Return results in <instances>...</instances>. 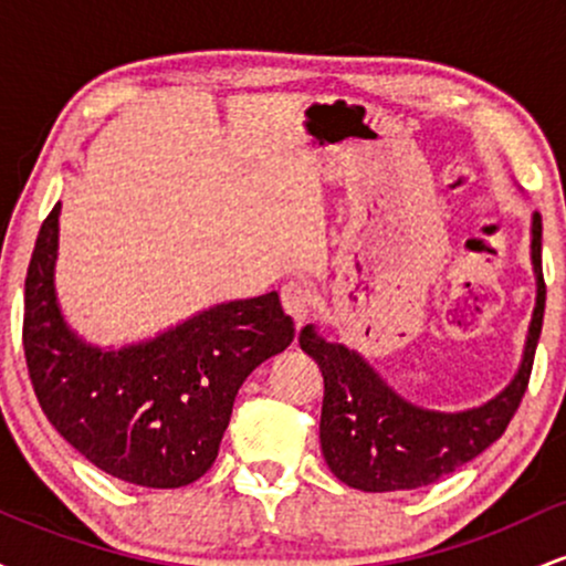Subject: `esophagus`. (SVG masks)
I'll use <instances>...</instances> for the list:
<instances>
[{
  "label": "esophagus",
  "mask_w": 566,
  "mask_h": 566,
  "mask_svg": "<svg viewBox=\"0 0 566 566\" xmlns=\"http://www.w3.org/2000/svg\"><path fill=\"white\" fill-rule=\"evenodd\" d=\"M282 305L292 319L303 324L308 319L311 308H314V292H311V287L305 282H287L282 287Z\"/></svg>",
  "instance_id": "34e87169"
}]
</instances>
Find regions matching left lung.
Returning <instances> with one entry per match:
<instances>
[{
    "label": "left lung",
    "mask_w": 566,
    "mask_h": 566,
    "mask_svg": "<svg viewBox=\"0 0 566 566\" xmlns=\"http://www.w3.org/2000/svg\"><path fill=\"white\" fill-rule=\"evenodd\" d=\"M532 265L537 276V301L522 367L495 399L463 412H433L409 405L356 350L327 343L314 324L301 329V348L324 375L322 452L329 471L343 484L365 492L418 490L439 482L503 437L527 391L543 329L541 212L532 216Z\"/></svg>",
    "instance_id": "obj_1"
}]
</instances>
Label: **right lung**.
<instances>
[{
	"mask_svg": "<svg viewBox=\"0 0 566 566\" xmlns=\"http://www.w3.org/2000/svg\"><path fill=\"white\" fill-rule=\"evenodd\" d=\"M61 201L39 229L25 274L23 350L55 431L122 482L175 490L216 463L233 399L258 365L284 350L295 322L276 292L212 305L146 343L95 348L55 301Z\"/></svg>",
	"mask_w": 566,
	"mask_h": 566,
	"instance_id": "right-lung-1",
	"label": "right lung"
}]
</instances>
